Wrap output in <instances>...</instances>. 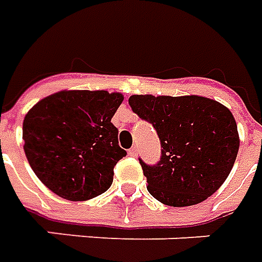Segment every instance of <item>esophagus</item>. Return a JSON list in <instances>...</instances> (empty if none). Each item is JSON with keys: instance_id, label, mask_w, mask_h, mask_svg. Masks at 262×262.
Wrapping results in <instances>:
<instances>
[{"instance_id": "obj_1", "label": "esophagus", "mask_w": 262, "mask_h": 262, "mask_svg": "<svg viewBox=\"0 0 262 262\" xmlns=\"http://www.w3.org/2000/svg\"><path fill=\"white\" fill-rule=\"evenodd\" d=\"M129 155H130L132 158H135V156H138V147L136 146H133L129 149Z\"/></svg>"}]
</instances>
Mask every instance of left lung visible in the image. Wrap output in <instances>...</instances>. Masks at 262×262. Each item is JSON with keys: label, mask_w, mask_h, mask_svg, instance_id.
<instances>
[{"label": "left lung", "mask_w": 262, "mask_h": 262, "mask_svg": "<svg viewBox=\"0 0 262 262\" xmlns=\"http://www.w3.org/2000/svg\"><path fill=\"white\" fill-rule=\"evenodd\" d=\"M132 110L154 126L161 159L139 158L147 191L170 206L199 204L218 191L234 166L239 147L235 119L218 101L185 96H130Z\"/></svg>", "instance_id": "obj_1"}]
</instances>
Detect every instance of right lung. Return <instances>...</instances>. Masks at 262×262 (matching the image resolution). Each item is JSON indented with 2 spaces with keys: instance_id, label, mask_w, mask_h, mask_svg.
I'll return each instance as SVG.
<instances>
[{
  "instance_id": "1",
  "label": "right lung",
  "mask_w": 262,
  "mask_h": 262,
  "mask_svg": "<svg viewBox=\"0 0 262 262\" xmlns=\"http://www.w3.org/2000/svg\"><path fill=\"white\" fill-rule=\"evenodd\" d=\"M119 93L73 90L38 101L23 123L24 152L37 178L69 201H87L110 188L126 150L112 117Z\"/></svg>"
}]
</instances>
